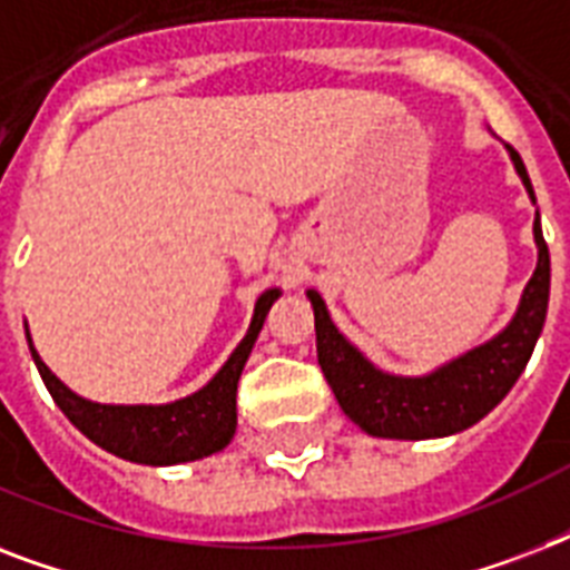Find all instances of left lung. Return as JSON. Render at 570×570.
Returning <instances> with one entry per match:
<instances>
[{"mask_svg": "<svg viewBox=\"0 0 570 570\" xmlns=\"http://www.w3.org/2000/svg\"><path fill=\"white\" fill-rule=\"evenodd\" d=\"M514 171L530 191V174L521 156L509 147ZM535 245H539V266L523 289L518 313L494 340L470 348L468 355L438 366L434 373L405 379V375L381 373L331 322L328 307L316 289H307L316 320V355L325 379H328L340 407L352 423L375 438H396V441H425V438H446L464 432L479 423L488 411H494L505 393L521 379L544 328L550 302V250L541 233L535 213Z\"/></svg>", "mask_w": 570, "mask_h": 570, "instance_id": "8db88e82", "label": "left lung"}]
</instances>
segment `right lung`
I'll use <instances>...</instances> for the list:
<instances>
[{"label":"right lung","instance_id":"1","mask_svg":"<svg viewBox=\"0 0 570 570\" xmlns=\"http://www.w3.org/2000/svg\"><path fill=\"white\" fill-rule=\"evenodd\" d=\"M281 289H266L257 298L254 320L239 346L233 348L227 364L215 373V379L200 387L197 393L168 405H100L91 399L76 396L73 390L65 387L49 366L40 361V355L29 348L38 373L47 384V390L56 399V405L65 411V416L79 429V432L102 446L118 459L136 461V464H154V468H168V464H183V461H197L222 452L233 441L236 432V384H239L242 366L248 361L250 348L257 343V334L266 322L268 307L277 302Z\"/></svg>","mask_w":570,"mask_h":570}]
</instances>
